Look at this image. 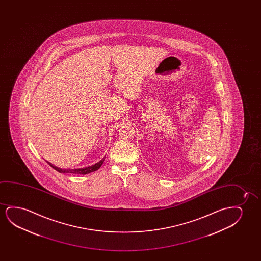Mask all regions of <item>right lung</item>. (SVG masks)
I'll return each instance as SVG.
<instances>
[{"label":"right lung","mask_w":261,"mask_h":261,"mask_svg":"<svg viewBox=\"0 0 261 261\" xmlns=\"http://www.w3.org/2000/svg\"><path fill=\"white\" fill-rule=\"evenodd\" d=\"M104 159L105 157L102 159V160H100L99 162H97L94 165H92V166H89V167H86V168H73V169H70V168H68V169H66V168H58L56 166H54V164H51L50 162L49 161H46L48 164L50 165L51 168H54L56 171L60 172V173H63V174H79V175H86V174H89V173H92V172L96 171L98 170L99 168H100V166L102 165L103 163Z\"/></svg>","instance_id":"right-lung-1"}]
</instances>
